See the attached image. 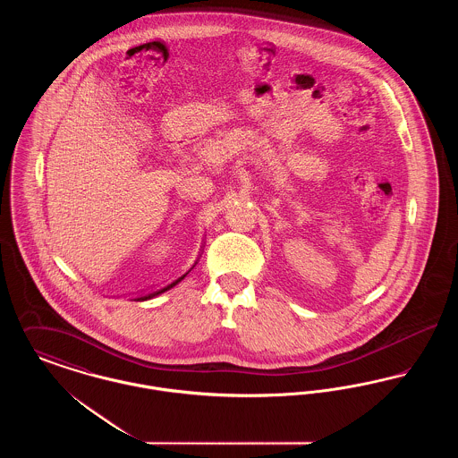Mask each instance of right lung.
Instances as JSON below:
<instances>
[{
    "label": "right lung",
    "instance_id": "right-lung-1",
    "mask_svg": "<svg viewBox=\"0 0 458 458\" xmlns=\"http://www.w3.org/2000/svg\"><path fill=\"white\" fill-rule=\"evenodd\" d=\"M189 273V271H187ZM187 273L185 275H182L178 280H174V284H166V286H163L161 290H156V292H151V293H148V295H144V297H139L137 301H148V299H153L156 295H159V293H163V292H166V290H170V288H174V284H178V282H182L185 276H187Z\"/></svg>",
    "mask_w": 458,
    "mask_h": 458
}]
</instances>
